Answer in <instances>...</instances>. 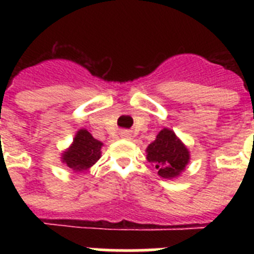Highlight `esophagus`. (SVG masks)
<instances>
[{
    "instance_id": "34e87169",
    "label": "esophagus",
    "mask_w": 254,
    "mask_h": 254,
    "mask_svg": "<svg viewBox=\"0 0 254 254\" xmlns=\"http://www.w3.org/2000/svg\"><path fill=\"white\" fill-rule=\"evenodd\" d=\"M121 137L126 138V140H128V138H131V132H129V131H122V132H121Z\"/></svg>"
}]
</instances>
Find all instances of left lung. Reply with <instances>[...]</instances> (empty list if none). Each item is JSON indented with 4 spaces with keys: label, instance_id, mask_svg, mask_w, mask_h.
<instances>
[{
    "label": "left lung",
    "instance_id": "1",
    "mask_svg": "<svg viewBox=\"0 0 254 254\" xmlns=\"http://www.w3.org/2000/svg\"><path fill=\"white\" fill-rule=\"evenodd\" d=\"M146 152L147 160L154 164L158 174L163 178L170 179L179 176L190 160L187 147L168 128L159 132L156 140L147 146Z\"/></svg>",
    "mask_w": 254,
    "mask_h": 254
}]
</instances>
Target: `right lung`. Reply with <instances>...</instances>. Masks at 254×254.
Returning a JSON list of instances; mask_svg holds the SVG:
<instances>
[{
  "instance_id": "add662e5",
  "label": "right lung",
  "mask_w": 254,
  "mask_h": 254,
  "mask_svg": "<svg viewBox=\"0 0 254 254\" xmlns=\"http://www.w3.org/2000/svg\"><path fill=\"white\" fill-rule=\"evenodd\" d=\"M103 143L95 140L90 132L80 129L73 138L72 146L64 151L62 160L75 172H82L94 165L100 158Z\"/></svg>"
}]
</instances>
